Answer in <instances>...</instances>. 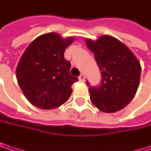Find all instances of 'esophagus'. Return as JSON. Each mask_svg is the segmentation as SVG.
I'll list each match as a JSON object with an SVG mask.
<instances>
[{
  "label": "esophagus",
  "instance_id": "1",
  "mask_svg": "<svg viewBox=\"0 0 151 151\" xmlns=\"http://www.w3.org/2000/svg\"><path fill=\"white\" fill-rule=\"evenodd\" d=\"M78 79H79V81H80V82L83 83V82L85 81V76H84V75H83V74H81V75H80V76L78 77Z\"/></svg>",
  "mask_w": 151,
  "mask_h": 151
}]
</instances>
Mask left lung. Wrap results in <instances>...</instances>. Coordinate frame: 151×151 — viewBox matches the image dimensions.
Listing matches in <instances>:
<instances>
[{
  "label": "left lung",
  "instance_id": "8db88e82",
  "mask_svg": "<svg viewBox=\"0 0 151 151\" xmlns=\"http://www.w3.org/2000/svg\"><path fill=\"white\" fill-rule=\"evenodd\" d=\"M85 42L94 52L102 76L99 87L89 88L91 101L105 113L123 109L131 102L139 87V60L126 45L112 36L103 35L97 40L87 38Z\"/></svg>",
  "mask_w": 151,
  "mask_h": 151
}]
</instances>
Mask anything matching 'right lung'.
<instances>
[{"instance_id":"1","label":"right lung","mask_w":151,"mask_h":151,"mask_svg":"<svg viewBox=\"0 0 151 151\" xmlns=\"http://www.w3.org/2000/svg\"><path fill=\"white\" fill-rule=\"evenodd\" d=\"M75 38H61L55 32L35 38L23 53L16 70L17 83L28 101L41 109L64 104L78 81L70 75V62L64 58Z\"/></svg>"}]
</instances>
